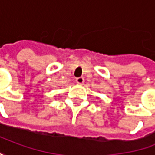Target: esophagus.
Returning a JSON list of instances; mask_svg holds the SVG:
<instances>
[{
	"label": "esophagus",
	"mask_w": 155,
	"mask_h": 155,
	"mask_svg": "<svg viewBox=\"0 0 155 155\" xmlns=\"http://www.w3.org/2000/svg\"><path fill=\"white\" fill-rule=\"evenodd\" d=\"M76 81H77L78 84H83L84 82V78L83 77H80V78H78L76 79Z\"/></svg>",
	"instance_id": "esophagus-1"
}]
</instances>
